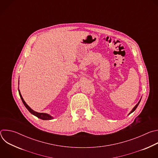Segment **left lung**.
I'll return each mask as SVG.
<instances>
[{
    "label": "left lung",
    "mask_w": 158,
    "mask_h": 158,
    "mask_svg": "<svg viewBox=\"0 0 158 158\" xmlns=\"http://www.w3.org/2000/svg\"><path fill=\"white\" fill-rule=\"evenodd\" d=\"M141 100V99L139 100V101L138 102V104H136V106H134V107H133V109H132V110H131V112H129V114H130L131 113H132V112H134V111L135 110H136V108H137V107L138 106V105H139V102H140Z\"/></svg>",
    "instance_id": "left-lung-1"
}]
</instances>
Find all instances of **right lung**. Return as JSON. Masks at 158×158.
I'll use <instances>...</instances> for the list:
<instances>
[{
  "mask_svg": "<svg viewBox=\"0 0 158 158\" xmlns=\"http://www.w3.org/2000/svg\"><path fill=\"white\" fill-rule=\"evenodd\" d=\"M19 95H20V98H21V99H22V102H23L24 105L26 106V107L27 109V110L31 112V114H32L34 115L35 116L37 117V118H39V119H42V120H51V119H53L54 118H53L52 116H51V115L47 114V113H40V112H35V111H34V110H32V109L26 104V102L24 101L23 98H22V95H21V94H20V91H19Z\"/></svg>",
  "mask_w": 158,
  "mask_h": 158,
  "instance_id": "obj_1",
  "label": "right lung"
}]
</instances>
